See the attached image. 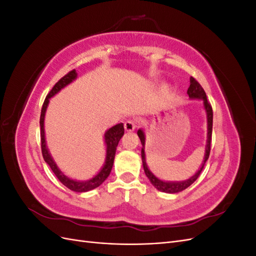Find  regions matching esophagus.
<instances>
[{"mask_svg":"<svg viewBox=\"0 0 256 256\" xmlns=\"http://www.w3.org/2000/svg\"><path fill=\"white\" fill-rule=\"evenodd\" d=\"M124 127H125V130L128 131V132H131L136 129V122L132 120H128L124 124Z\"/></svg>","mask_w":256,"mask_h":256,"instance_id":"34e87169","label":"esophagus"}]
</instances>
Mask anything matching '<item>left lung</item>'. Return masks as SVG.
<instances>
[{
	"label": "left lung",
	"mask_w": 256,
	"mask_h": 256,
	"mask_svg": "<svg viewBox=\"0 0 256 256\" xmlns=\"http://www.w3.org/2000/svg\"><path fill=\"white\" fill-rule=\"evenodd\" d=\"M187 94L190 99H200L202 100L204 110L206 113V118H207V140H206V146H205V154H204V159L202 164L198 168L196 173L191 176L188 180H180V182H166L162 180L157 176H154L150 170L148 168V166L146 164V156H145V134L142 129L138 130V136L140 138L141 143H142V150H141V156H142V162H143V168L145 175L148 177L150 182L154 186V188L158 189L161 192H166V193H178L184 189H187L189 186H191L193 182H194L198 177L200 176V172L206 164V161L208 160L209 157V152H210V142H212V106L209 104L207 102V97H206V92L203 90V88L200 86V83L194 79V78H190V86L187 90Z\"/></svg>",
	"instance_id": "obj_1"
}]
</instances>
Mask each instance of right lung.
Listing matches in <instances>:
<instances>
[{"instance_id": "right-lung-1", "label": "right lung", "mask_w": 256, "mask_h": 256, "mask_svg": "<svg viewBox=\"0 0 256 256\" xmlns=\"http://www.w3.org/2000/svg\"><path fill=\"white\" fill-rule=\"evenodd\" d=\"M76 76H78V74H76L74 69L70 72H68L56 85H54L53 88L50 90V92L44 99V102L42 104V114H40V122L42 152L44 160L47 162V164L50 166L52 172L56 174L58 180L63 184L65 187L74 192H88L99 187V186L106 180L108 176L110 175L112 166H113V162H114L116 147H118L120 140L124 136V124L122 122L118 124V125L109 128L104 132V144H106V159H104V164L102 168H100V171L95 176H92L88 180H76L70 177L66 176L63 172H62L60 168L58 166L56 162L54 161L53 157L51 156V154L47 147V142H46V136H44V116L50 102V98L56 96L58 92H60L64 88H66L67 85H69L72 82H74L76 79Z\"/></svg>"}]
</instances>
